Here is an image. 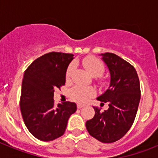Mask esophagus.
Segmentation results:
<instances>
[{"mask_svg":"<svg viewBox=\"0 0 158 158\" xmlns=\"http://www.w3.org/2000/svg\"><path fill=\"white\" fill-rule=\"evenodd\" d=\"M77 107L78 109H81V108H82V107H84L83 104H77Z\"/></svg>","mask_w":158,"mask_h":158,"instance_id":"34e87169","label":"esophagus"}]
</instances>
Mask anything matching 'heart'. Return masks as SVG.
I'll use <instances>...</instances> for the list:
<instances>
[{"mask_svg": "<svg viewBox=\"0 0 158 158\" xmlns=\"http://www.w3.org/2000/svg\"><path fill=\"white\" fill-rule=\"evenodd\" d=\"M82 65L89 71L90 75L93 77H99L104 73V63L96 57H89L85 59L82 60ZM74 69V65L70 64L67 68L65 77L66 79H69L72 75V73ZM95 90L92 87L77 85L70 89L69 96L73 100L78 103H85L92 96H94Z\"/></svg>", "mask_w": 158, "mask_h": 158, "instance_id": "1", "label": "heart"}]
</instances>
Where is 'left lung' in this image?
<instances>
[{"instance_id": "1", "label": "left lung", "mask_w": 158, "mask_h": 158, "mask_svg": "<svg viewBox=\"0 0 158 158\" xmlns=\"http://www.w3.org/2000/svg\"><path fill=\"white\" fill-rule=\"evenodd\" d=\"M109 69L110 85L97 100L108 103L100 111L93 107L95 115L86 122L89 135L104 143H112L124 136L136 116L141 98L140 83L135 67L112 53L100 54ZM100 104V105H101Z\"/></svg>"}]
</instances>
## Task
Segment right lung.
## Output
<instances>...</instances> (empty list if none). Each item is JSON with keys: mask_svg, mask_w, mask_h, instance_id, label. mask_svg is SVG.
I'll use <instances>...</instances> for the list:
<instances>
[{"mask_svg": "<svg viewBox=\"0 0 158 158\" xmlns=\"http://www.w3.org/2000/svg\"><path fill=\"white\" fill-rule=\"evenodd\" d=\"M73 54L51 52L38 58L25 70L19 106L25 125L44 142L65 133L68 119L77 111L75 103L54 104V92L65 83V73Z\"/></svg>", "mask_w": 158, "mask_h": 158, "instance_id": "add662e5", "label": "right lung"}]
</instances>
